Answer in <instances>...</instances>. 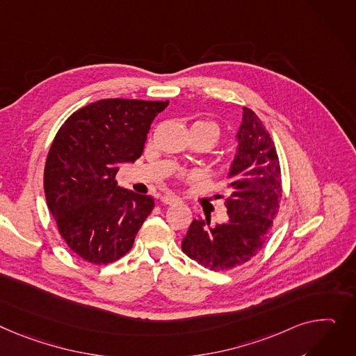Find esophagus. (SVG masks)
<instances>
[{
    "instance_id": "1",
    "label": "esophagus",
    "mask_w": 356,
    "mask_h": 356,
    "mask_svg": "<svg viewBox=\"0 0 356 356\" xmlns=\"http://www.w3.org/2000/svg\"><path fill=\"white\" fill-rule=\"evenodd\" d=\"M160 202L164 203V204H176V203H179L180 200H179L177 197L172 196V195H163V196L160 197Z\"/></svg>"
}]
</instances>
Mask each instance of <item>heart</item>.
Here are the masks:
<instances>
[{
    "mask_svg": "<svg viewBox=\"0 0 356 356\" xmlns=\"http://www.w3.org/2000/svg\"><path fill=\"white\" fill-rule=\"evenodd\" d=\"M192 130H199V131H203L210 140L211 143H215V141L219 138L220 136V127L216 122H211V120H200V122H196L192 127ZM196 173H181L180 177L181 179H187V177H195Z\"/></svg>",
    "mask_w": 356,
    "mask_h": 356,
    "instance_id": "heart-1",
    "label": "heart"
}]
</instances>
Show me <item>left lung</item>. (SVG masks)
Masks as SVG:
<instances>
[{
  "mask_svg": "<svg viewBox=\"0 0 356 356\" xmlns=\"http://www.w3.org/2000/svg\"><path fill=\"white\" fill-rule=\"evenodd\" d=\"M236 152L229 170V220L210 226L193 220L183 238V252L202 266L223 272L250 260L268 242L282 199V175L276 147L260 118L243 107Z\"/></svg>",
  "mask_w": 356,
  "mask_h": 356,
  "instance_id": "left-lung-1",
  "label": "left lung"
}]
</instances>
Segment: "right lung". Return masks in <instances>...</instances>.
<instances>
[{"label":"right lung","mask_w":356,"mask_h":356,"mask_svg":"<svg viewBox=\"0 0 356 356\" xmlns=\"http://www.w3.org/2000/svg\"><path fill=\"white\" fill-rule=\"evenodd\" d=\"M168 102L104 99L79 108L57 131L44 168L47 206L67 246L107 265L133 246L154 200L117 186L122 163L145 150L154 117Z\"/></svg>","instance_id":"obj_1"}]
</instances>
